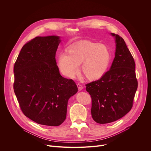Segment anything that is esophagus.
I'll list each match as a JSON object with an SVG mask.
<instances>
[{
	"mask_svg": "<svg viewBox=\"0 0 151 151\" xmlns=\"http://www.w3.org/2000/svg\"><path fill=\"white\" fill-rule=\"evenodd\" d=\"M77 87H78V90H79V91H81V90L83 89L82 86L81 84H79V83H78V84H77Z\"/></svg>",
	"mask_w": 151,
	"mask_h": 151,
	"instance_id": "esophagus-1",
	"label": "esophagus"
}]
</instances>
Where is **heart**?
Here are the masks:
<instances>
[{
  "label": "heart",
  "mask_w": 151,
  "mask_h": 151,
  "mask_svg": "<svg viewBox=\"0 0 151 151\" xmlns=\"http://www.w3.org/2000/svg\"><path fill=\"white\" fill-rule=\"evenodd\" d=\"M111 54L104 44L91 41H83L68 48V53L60 54L58 67L67 78H73L81 70L89 80H96L103 76L109 67Z\"/></svg>",
  "instance_id": "heart-1"
}]
</instances>
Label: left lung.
<instances>
[{
    "label": "left lung",
    "mask_w": 151,
    "mask_h": 151,
    "mask_svg": "<svg viewBox=\"0 0 151 151\" xmlns=\"http://www.w3.org/2000/svg\"><path fill=\"white\" fill-rule=\"evenodd\" d=\"M111 35L115 39L116 50L110 70L85 85L92 99L93 119L101 124L114 122L130 111L138 86L131 52L121 37Z\"/></svg>",
    "instance_id": "1"
}]
</instances>
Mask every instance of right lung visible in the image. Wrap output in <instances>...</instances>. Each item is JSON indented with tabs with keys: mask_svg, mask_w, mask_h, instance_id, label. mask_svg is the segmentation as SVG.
<instances>
[{
	"mask_svg": "<svg viewBox=\"0 0 151 151\" xmlns=\"http://www.w3.org/2000/svg\"><path fill=\"white\" fill-rule=\"evenodd\" d=\"M60 42L57 36L36 37L21 48L14 64V90L20 108L41 125H61L69 99L78 91L75 82L61 76L57 66Z\"/></svg>",
	"mask_w": 151,
	"mask_h": 151,
	"instance_id": "obj_1",
	"label": "right lung"
}]
</instances>
